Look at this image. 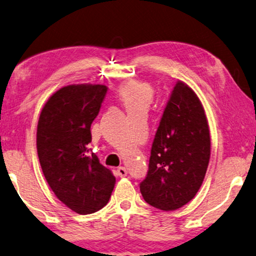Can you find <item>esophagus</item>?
I'll return each instance as SVG.
<instances>
[{
    "instance_id": "1",
    "label": "esophagus",
    "mask_w": 256,
    "mask_h": 256,
    "mask_svg": "<svg viewBox=\"0 0 256 256\" xmlns=\"http://www.w3.org/2000/svg\"><path fill=\"white\" fill-rule=\"evenodd\" d=\"M117 176H118L120 178H124L128 176V171L126 168H123V166H120V168H117Z\"/></svg>"
}]
</instances>
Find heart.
<instances>
[{"label": "heart", "mask_w": 256, "mask_h": 256, "mask_svg": "<svg viewBox=\"0 0 256 256\" xmlns=\"http://www.w3.org/2000/svg\"><path fill=\"white\" fill-rule=\"evenodd\" d=\"M117 96L126 112L144 109L147 110L154 99V90L148 83L136 80H130L120 84Z\"/></svg>", "instance_id": "obj_1"}]
</instances>
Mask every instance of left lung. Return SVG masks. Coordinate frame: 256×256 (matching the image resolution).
I'll list each match as a JSON object with an SVG mask.
<instances>
[{
	"label": "left lung",
	"mask_w": 256,
	"mask_h": 256,
	"mask_svg": "<svg viewBox=\"0 0 256 256\" xmlns=\"http://www.w3.org/2000/svg\"><path fill=\"white\" fill-rule=\"evenodd\" d=\"M210 155L208 123L198 96L179 80L166 104L140 192L163 210L182 208L200 190Z\"/></svg>",
	"instance_id": "8db88e82"
}]
</instances>
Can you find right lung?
I'll return each mask as SVG.
<instances>
[{
    "label": "right lung",
    "instance_id": "right-lung-1",
    "mask_svg": "<svg viewBox=\"0 0 256 256\" xmlns=\"http://www.w3.org/2000/svg\"><path fill=\"white\" fill-rule=\"evenodd\" d=\"M107 90L100 84L64 86L44 104L38 124L36 146L44 176L56 198L83 216L107 204L116 182L88 147L91 124Z\"/></svg>",
    "mask_w": 256,
    "mask_h": 256
}]
</instances>
